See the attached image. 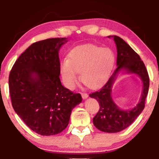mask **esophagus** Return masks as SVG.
Segmentation results:
<instances>
[{
	"label": "esophagus",
	"mask_w": 159,
	"mask_h": 159,
	"mask_svg": "<svg viewBox=\"0 0 159 159\" xmlns=\"http://www.w3.org/2000/svg\"><path fill=\"white\" fill-rule=\"evenodd\" d=\"M82 97L83 99H86L87 98H88V95L86 93H82Z\"/></svg>",
	"instance_id": "1"
}]
</instances>
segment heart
Segmentation results:
<instances>
[{"label":"heart","mask_w":159,"mask_h":159,"mask_svg":"<svg viewBox=\"0 0 159 159\" xmlns=\"http://www.w3.org/2000/svg\"><path fill=\"white\" fill-rule=\"evenodd\" d=\"M116 57L111 50L93 45L76 48L69 54V59L61 63V73L64 85L73 88L79 81L90 88H98L109 79Z\"/></svg>","instance_id":"heart-1"}]
</instances>
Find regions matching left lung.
<instances>
[{
    "instance_id": "8db88e82",
    "label": "left lung",
    "mask_w": 159,
    "mask_h": 159,
    "mask_svg": "<svg viewBox=\"0 0 159 159\" xmlns=\"http://www.w3.org/2000/svg\"><path fill=\"white\" fill-rule=\"evenodd\" d=\"M111 37L117 48V68L101 90L90 94V97L96 99L100 106L98 112L93 118V124L101 131L109 133L119 132L126 129L141 114L145 108L150 84L148 73L140 56L123 39L116 35ZM121 69L138 74L143 83L141 101L136 107L130 111L119 110L111 97L112 85L117 74Z\"/></svg>"
}]
</instances>
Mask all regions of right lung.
<instances>
[{"label":"right lung","instance_id":"1","mask_svg":"<svg viewBox=\"0 0 159 159\" xmlns=\"http://www.w3.org/2000/svg\"><path fill=\"white\" fill-rule=\"evenodd\" d=\"M66 38L32 43L16 61L8 86L15 112L36 133L50 136L68 126L71 110L82 102L61 82L58 51Z\"/></svg>","mask_w":159,"mask_h":159}]
</instances>
